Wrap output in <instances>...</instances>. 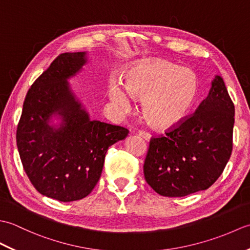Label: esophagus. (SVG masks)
I'll return each instance as SVG.
<instances>
[{
  "label": "esophagus",
  "mask_w": 250,
  "mask_h": 250,
  "mask_svg": "<svg viewBox=\"0 0 250 250\" xmlns=\"http://www.w3.org/2000/svg\"><path fill=\"white\" fill-rule=\"evenodd\" d=\"M139 136L143 137V139L146 140L147 142H148V141H150V139H151V134L149 133V132L144 131V130H141V131H139Z\"/></svg>",
  "instance_id": "obj_1"
}]
</instances>
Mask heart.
<instances>
[{"mask_svg": "<svg viewBox=\"0 0 250 250\" xmlns=\"http://www.w3.org/2000/svg\"><path fill=\"white\" fill-rule=\"evenodd\" d=\"M199 92V81L189 68L166 61H148L135 65L125 78L109 83L111 102L122 110H129L132 101L143 100L145 119L158 129L177 126L192 110Z\"/></svg>", "mask_w": 250, "mask_h": 250, "instance_id": "b5f03b06", "label": "heart"}]
</instances>
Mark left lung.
I'll return each instance as SVG.
<instances>
[{"label": "left lung", "instance_id": "obj_1", "mask_svg": "<svg viewBox=\"0 0 250 250\" xmlns=\"http://www.w3.org/2000/svg\"><path fill=\"white\" fill-rule=\"evenodd\" d=\"M234 104L224 79L216 76L205 100L182 124L151 137L144 163L147 184L163 196L206 190L231 157Z\"/></svg>", "mask_w": 250, "mask_h": 250}]
</instances>
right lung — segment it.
Segmentation results:
<instances>
[{"instance_id": "1", "label": "right lung", "mask_w": 250, "mask_h": 250, "mask_svg": "<svg viewBox=\"0 0 250 250\" xmlns=\"http://www.w3.org/2000/svg\"><path fill=\"white\" fill-rule=\"evenodd\" d=\"M86 52H65L29 89L17 126V147L24 172L41 194L61 202L87 196L102 174L108 147L129 130L90 120L67 79L82 70ZM62 119L50 125L52 116Z\"/></svg>"}]
</instances>
